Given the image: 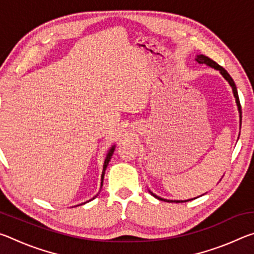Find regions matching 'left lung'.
<instances>
[{
    "label": "left lung",
    "instance_id": "8db88e82",
    "mask_svg": "<svg viewBox=\"0 0 254 254\" xmlns=\"http://www.w3.org/2000/svg\"><path fill=\"white\" fill-rule=\"evenodd\" d=\"M195 60H196V62L198 63V64H205V65H207V66H209V67L214 68V69L218 70V71L221 72V75H222L223 77H224V78H225L227 81H229V84H230V86L232 87V91H233V95H234V97H235L236 105H238V110H239V113H240V123L242 122V110H241V104H240V100H239L238 89H236V86H235L234 80H233V78H232V77L230 76L229 72H227L222 66H220V65H218V64L215 63L214 60H212V59L208 58V57H206V56H204V55H197ZM239 136H240V135H239ZM149 192H150V194H151L153 197H156V198H158L159 200L168 201V203H174V201H175V203H184V201L191 200V199H187V200H169V199L161 198V197L154 195L151 190H149ZM194 199H195V198H194Z\"/></svg>",
    "mask_w": 254,
    "mask_h": 254
}]
</instances>
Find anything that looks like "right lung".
Masks as SVG:
<instances>
[{
	"label": "right lung",
	"instance_id": "right-lung-1",
	"mask_svg": "<svg viewBox=\"0 0 254 254\" xmlns=\"http://www.w3.org/2000/svg\"><path fill=\"white\" fill-rule=\"evenodd\" d=\"M114 150H115V145H113V147H112V148L109 150V152H107V154H106V158H105V160H104V165H103V171H102V176H101V189H102V186H103V180H104L105 170H106V168H107V165H109V162H110V160H111V158H112V154H113ZM97 195H98V194H97ZM97 195H96L95 197H97ZM95 197H93L92 199L95 198ZM92 199H89L88 201H91ZM85 203H87V201H85ZM85 203H83V204H85ZM80 205H81V204H80ZM77 206H78V205H77Z\"/></svg>",
	"mask_w": 254,
	"mask_h": 254
}]
</instances>
